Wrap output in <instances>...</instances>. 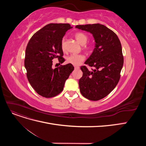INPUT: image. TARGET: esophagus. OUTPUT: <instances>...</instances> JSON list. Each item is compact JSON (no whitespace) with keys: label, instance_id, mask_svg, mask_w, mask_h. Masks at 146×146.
<instances>
[{"label":"esophagus","instance_id":"34e87169","mask_svg":"<svg viewBox=\"0 0 146 146\" xmlns=\"http://www.w3.org/2000/svg\"><path fill=\"white\" fill-rule=\"evenodd\" d=\"M79 68H79L78 66H74V69H78Z\"/></svg>","mask_w":146,"mask_h":146}]
</instances>
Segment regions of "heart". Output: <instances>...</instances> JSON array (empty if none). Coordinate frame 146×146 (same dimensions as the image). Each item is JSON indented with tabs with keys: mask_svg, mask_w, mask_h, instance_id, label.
I'll return each instance as SVG.
<instances>
[{
	"mask_svg": "<svg viewBox=\"0 0 146 146\" xmlns=\"http://www.w3.org/2000/svg\"><path fill=\"white\" fill-rule=\"evenodd\" d=\"M75 38L77 39V41L82 45H85L88 41V37L85 33L82 32H78L75 34ZM60 47L61 50L63 52L66 50V39L63 38L61 39L60 42ZM85 56L82 54H72L67 57L66 61L67 63L71 64L74 66H78L83 61L85 60Z\"/></svg>",
	"mask_w": 146,
	"mask_h": 146,
	"instance_id": "obj_1",
	"label": "heart"
}]
</instances>
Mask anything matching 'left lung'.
Here are the masks:
<instances>
[{
  "instance_id": "1",
  "label": "left lung",
  "mask_w": 146,
  "mask_h": 146,
  "mask_svg": "<svg viewBox=\"0 0 146 146\" xmlns=\"http://www.w3.org/2000/svg\"><path fill=\"white\" fill-rule=\"evenodd\" d=\"M76 28L91 33L95 48L85 64L94 67L89 70L81 66L83 76L78 84L81 94L90 100L104 98L116 87L123 64L120 41L111 30L100 24L78 25Z\"/></svg>"
}]
</instances>
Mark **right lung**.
I'll list each match as a JSON object with an SVG mask.
<instances>
[{
	"instance_id": "right-lung-1",
	"label": "right lung",
	"mask_w": 146,
	"mask_h": 146,
	"mask_svg": "<svg viewBox=\"0 0 146 146\" xmlns=\"http://www.w3.org/2000/svg\"><path fill=\"white\" fill-rule=\"evenodd\" d=\"M72 27L69 24H49L35 33L26 47L24 66L27 79L38 94L50 98L63 91L66 80L74 70L71 64L53 69L52 60L65 61L60 47L61 39Z\"/></svg>"
}]
</instances>
